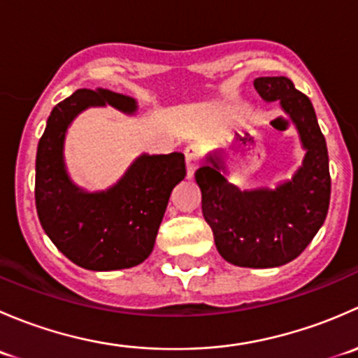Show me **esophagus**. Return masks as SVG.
<instances>
[{"label":"esophagus","mask_w":358,"mask_h":358,"mask_svg":"<svg viewBox=\"0 0 358 358\" xmlns=\"http://www.w3.org/2000/svg\"><path fill=\"white\" fill-rule=\"evenodd\" d=\"M185 161H187V176L192 178L194 173L197 169V154L194 147H187L185 149Z\"/></svg>","instance_id":"obj_1"}]
</instances>
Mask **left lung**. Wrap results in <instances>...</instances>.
I'll return each instance as SVG.
<instances>
[{
  "instance_id": "left-lung-1",
  "label": "left lung",
  "mask_w": 358,
  "mask_h": 358,
  "mask_svg": "<svg viewBox=\"0 0 358 358\" xmlns=\"http://www.w3.org/2000/svg\"><path fill=\"white\" fill-rule=\"evenodd\" d=\"M255 88L266 102L279 100L296 124L306 150L301 168L273 190H241L229 182L225 156L215 150L196 182L220 255L237 266L272 268L298 258L322 227L331 199L329 156L312 102L291 79L256 78Z\"/></svg>"
}]
</instances>
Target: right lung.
I'll list each match as a JSON object with an SVG mask.
<instances>
[{"label": "right lung", "mask_w": 358, "mask_h": 358, "mask_svg": "<svg viewBox=\"0 0 358 358\" xmlns=\"http://www.w3.org/2000/svg\"><path fill=\"white\" fill-rule=\"evenodd\" d=\"M133 114L131 96L110 90H76L53 107L36 154V209L46 236L76 265L107 272L140 265L152 252L171 190L185 178L180 152L135 159L110 189L86 192L72 183L64 140L72 119L88 107Z\"/></svg>", "instance_id": "right-lung-1"}]
</instances>
